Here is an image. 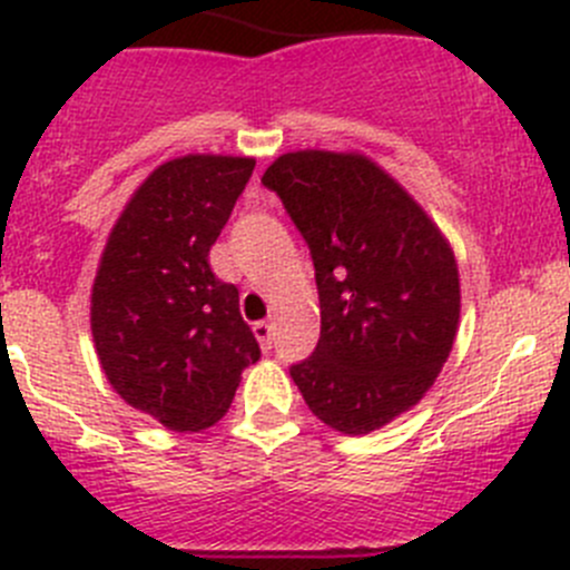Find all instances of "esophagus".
Listing matches in <instances>:
<instances>
[{
    "instance_id": "34e87169",
    "label": "esophagus",
    "mask_w": 570,
    "mask_h": 570,
    "mask_svg": "<svg viewBox=\"0 0 570 570\" xmlns=\"http://www.w3.org/2000/svg\"><path fill=\"white\" fill-rule=\"evenodd\" d=\"M253 333H256L258 344H262L264 350H269V347H273V325H269L267 320H258V322H253Z\"/></svg>"
}]
</instances>
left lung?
I'll return each mask as SVG.
<instances>
[{"instance_id": "left-lung-1", "label": "left lung", "mask_w": 570, "mask_h": 570, "mask_svg": "<svg viewBox=\"0 0 570 570\" xmlns=\"http://www.w3.org/2000/svg\"><path fill=\"white\" fill-rule=\"evenodd\" d=\"M312 248L320 342L292 366L308 411L344 435L419 405L452 353L461 275L439 223L361 151L301 148L262 176Z\"/></svg>"}]
</instances>
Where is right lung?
Returning a JSON list of instances; mask_svg holds the SVG:
<instances>
[{
    "label": "right lung",
    "mask_w": 570,
    "mask_h": 570,
    "mask_svg": "<svg viewBox=\"0 0 570 570\" xmlns=\"http://www.w3.org/2000/svg\"><path fill=\"white\" fill-rule=\"evenodd\" d=\"M253 165L234 154L157 165L120 209L96 267L90 333L109 386L176 433L220 422L258 361L237 286L209 267Z\"/></svg>",
    "instance_id": "obj_1"
}]
</instances>
